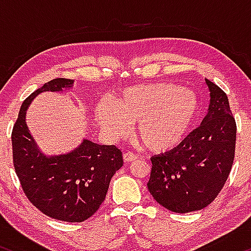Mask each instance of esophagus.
Segmentation results:
<instances>
[{
    "instance_id": "1",
    "label": "esophagus",
    "mask_w": 251,
    "mask_h": 251,
    "mask_svg": "<svg viewBox=\"0 0 251 251\" xmlns=\"http://www.w3.org/2000/svg\"><path fill=\"white\" fill-rule=\"evenodd\" d=\"M138 155L132 153V152H126V153H124V160H125L126 163H129V162H133V160H137L138 159Z\"/></svg>"
}]
</instances>
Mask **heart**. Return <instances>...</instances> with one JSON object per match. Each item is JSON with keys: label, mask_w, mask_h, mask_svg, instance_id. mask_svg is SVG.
<instances>
[{"label": "heart", "mask_w": 251, "mask_h": 251, "mask_svg": "<svg viewBox=\"0 0 251 251\" xmlns=\"http://www.w3.org/2000/svg\"><path fill=\"white\" fill-rule=\"evenodd\" d=\"M197 108V98L191 91L176 83H146L124 89L114 103L99 102L96 119L113 138L125 137L131 123H137V134L144 145L164 152L181 142Z\"/></svg>", "instance_id": "heart-1"}]
</instances>
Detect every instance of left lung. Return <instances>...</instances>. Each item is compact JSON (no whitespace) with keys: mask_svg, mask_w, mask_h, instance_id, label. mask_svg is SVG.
Listing matches in <instances>:
<instances>
[{"mask_svg":"<svg viewBox=\"0 0 251 251\" xmlns=\"http://www.w3.org/2000/svg\"><path fill=\"white\" fill-rule=\"evenodd\" d=\"M210 91L208 113L177 148L151 158L148 188L160 205L185 214L208 206L231 171L236 123L226 94L205 79Z\"/></svg>","mask_w":251,"mask_h":251,"instance_id":"obj_1","label":"left lung"}]
</instances>
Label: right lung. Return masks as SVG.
Masks as SVG:
<instances>
[{
  "mask_svg": "<svg viewBox=\"0 0 251 251\" xmlns=\"http://www.w3.org/2000/svg\"><path fill=\"white\" fill-rule=\"evenodd\" d=\"M74 80L57 77L36 89L22 103L11 132L13 162L27 198L48 217L83 222L105 200L109 181L123 166V153L114 145L83 139L76 149L59 155L43 154L31 137L25 113L42 92H62Z\"/></svg>",
  "mask_w": 251,
  "mask_h": 251,
  "instance_id": "right-lung-1",
  "label": "right lung"
}]
</instances>
